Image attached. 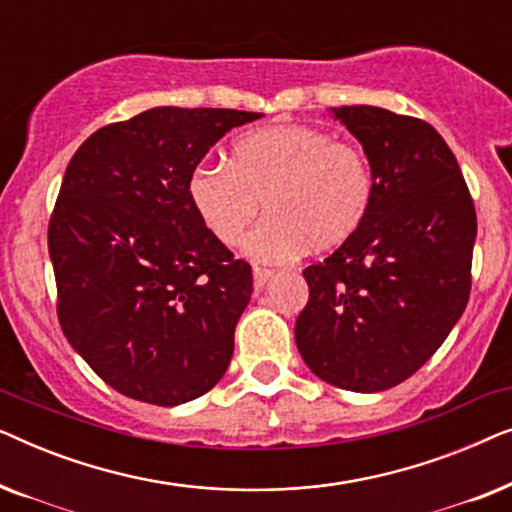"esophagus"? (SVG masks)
Wrapping results in <instances>:
<instances>
[{
	"mask_svg": "<svg viewBox=\"0 0 512 512\" xmlns=\"http://www.w3.org/2000/svg\"><path fill=\"white\" fill-rule=\"evenodd\" d=\"M275 277V272L265 270V268H254V289H263L270 279Z\"/></svg>",
	"mask_w": 512,
	"mask_h": 512,
	"instance_id": "obj_1",
	"label": "esophagus"
}]
</instances>
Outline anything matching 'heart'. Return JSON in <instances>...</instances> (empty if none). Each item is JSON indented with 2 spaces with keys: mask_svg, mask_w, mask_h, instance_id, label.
Wrapping results in <instances>:
<instances>
[{
  "mask_svg": "<svg viewBox=\"0 0 512 512\" xmlns=\"http://www.w3.org/2000/svg\"><path fill=\"white\" fill-rule=\"evenodd\" d=\"M188 198L216 240L235 247L265 205L270 219L249 237L258 261L282 263L307 247L328 251L366 223L375 200V172L359 146L307 125L251 132L230 163H200Z\"/></svg>",
  "mask_w": 512,
  "mask_h": 512,
  "instance_id": "heart-1",
  "label": "heart"
}]
</instances>
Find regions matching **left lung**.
Returning <instances> with one entry per match:
<instances>
[{"mask_svg": "<svg viewBox=\"0 0 512 512\" xmlns=\"http://www.w3.org/2000/svg\"><path fill=\"white\" fill-rule=\"evenodd\" d=\"M328 114L363 146L375 200L359 233L303 270L310 300L296 345L324 382L373 394L417 373L464 314L478 223L457 158L429 123L368 104Z\"/></svg>", "mask_w": 512, "mask_h": 512, "instance_id": "obj_1", "label": "left lung"}]
</instances>
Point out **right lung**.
Listing matches in <instances>:
<instances>
[{
    "label": "right lung",
    "mask_w": 512,
    "mask_h": 512,
    "mask_svg": "<svg viewBox=\"0 0 512 512\" xmlns=\"http://www.w3.org/2000/svg\"><path fill=\"white\" fill-rule=\"evenodd\" d=\"M261 116L156 107L93 132L69 160L48 223L60 326L123 396L170 408L228 370L254 282L200 221L188 179Z\"/></svg>",
    "instance_id": "add662e5"
}]
</instances>
